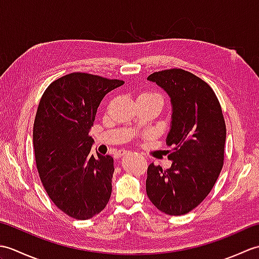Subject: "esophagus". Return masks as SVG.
I'll list each match as a JSON object with an SVG mask.
<instances>
[{
	"instance_id": "34e87169",
	"label": "esophagus",
	"mask_w": 259,
	"mask_h": 259,
	"mask_svg": "<svg viewBox=\"0 0 259 259\" xmlns=\"http://www.w3.org/2000/svg\"><path fill=\"white\" fill-rule=\"evenodd\" d=\"M126 153H129V151H126V150H119L118 153H117V156H118V157H121V156L126 155Z\"/></svg>"
}]
</instances>
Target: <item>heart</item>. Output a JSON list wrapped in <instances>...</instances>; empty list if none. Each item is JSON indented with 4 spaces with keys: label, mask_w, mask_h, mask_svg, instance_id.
I'll return each instance as SVG.
<instances>
[{
    "label": "heart",
    "mask_w": 259,
    "mask_h": 259,
    "mask_svg": "<svg viewBox=\"0 0 259 259\" xmlns=\"http://www.w3.org/2000/svg\"><path fill=\"white\" fill-rule=\"evenodd\" d=\"M138 100H153L160 103L161 106L163 104V99L161 95H159V93L153 92V91H146V92L140 93L138 97Z\"/></svg>",
    "instance_id": "b5f03b06"
}]
</instances>
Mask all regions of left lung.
<instances>
[{
    "mask_svg": "<svg viewBox=\"0 0 259 259\" xmlns=\"http://www.w3.org/2000/svg\"><path fill=\"white\" fill-rule=\"evenodd\" d=\"M156 82L171 98L172 121L167 137L171 167L149 164L146 190L159 210L180 216L209 195L223 166L226 124L221 103L207 82L183 69L153 72Z\"/></svg>",
    "mask_w": 259,
    "mask_h": 259,
    "instance_id": "1",
    "label": "left lung"
}]
</instances>
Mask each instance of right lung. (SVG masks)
<instances>
[{"instance_id":"add662e5","label":"right lung","mask_w":259,"mask_h":259,"mask_svg":"<svg viewBox=\"0 0 259 259\" xmlns=\"http://www.w3.org/2000/svg\"><path fill=\"white\" fill-rule=\"evenodd\" d=\"M123 83L69 73L53 81L38 103L33 125L37 172L54 205L74 219L96 216L111 196L113 158L92 155L89 130L103 97Z\"/></svg>"}]
</instances>
